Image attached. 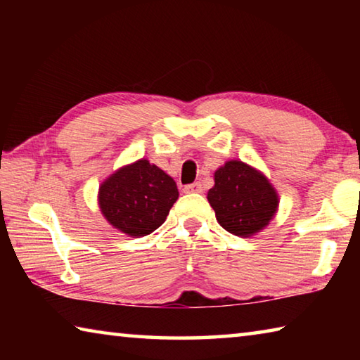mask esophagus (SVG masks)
Segmentation results:
<instances>
[{"label":"esophagus","instance_id":"esophagus-1","mask_svg":"<svg viewBox=\"0 0 360 360\" xmlns=\"http://www.w3.org/2000/svg\"><path fill=\"white\" fill-rule=\"evenodd\" d=\"M184 192L186 193H200V192H203V186H202V182H193V184H188V186H186L184 187Z\"/></svg>","mask_w":360,"mask_h":360}]
</instances>
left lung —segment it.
Listing matches in <instances>:
<instances>
[{
	"label": "left lung",
	"mask_w": 360,
	"mask_h": 360,
	"mask_svg": "<svg viewBox=\"0 0 360 360\" xmlns=\"http://www.w3.org/2000/svg\"><path fill=\"white\" fill-rule=\"evenodd\" d=\"M208 202L225 230L236 236H251L275 216L278 195L257 169L230 160L214 173Z\"/></svg>",
	"instance_id": "obj_1"
}]
</instances>
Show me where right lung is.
Wrapping results in <instances>:
<instances>
[{
	"label": "right lung",
	"mask_w": 360,
	"mask_h": 360,
	"mask_svg": "<svg viewBox=\"0 0 360 360\" xmlns=\"http://www.w3.org/2000/svg\"><path fill=\"white\" fill-rule=\"evenodd\" d=\"M178 195L173 178L143 158L109 176L100 187L98 198L109 224L139 238L165 222Z\"/></svg>",
	"instance_id": "obj_1"
}]
</instances>
